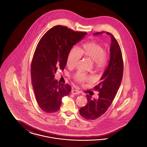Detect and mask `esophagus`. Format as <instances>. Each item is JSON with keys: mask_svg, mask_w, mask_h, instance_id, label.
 Here are the masks:
<instances>
[{"mask_svg": "<svg viewBox=\"0 0 147 147\" xmlns=\"http://www.w3.org/2000/svg\"><path fill=\"white\" fill-rule=\"evenodd\" d=\"M71 93L72 94H80V92L79 91H78V90H75V89H73V90H71Z\"/></svg>", "mask_w": 147, "mask_h": 147, "instance_id": "34e87169", "label": "esophagus"}]
</instances>
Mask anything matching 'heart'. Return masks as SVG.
I'll use <instances>...</instances> for the list:
<instances>
[{"instance_id":"obj_1","label":"heart","mask_w":147,"mask_h":147,"mask_svg":"<svg viewBox=\"0 0 147 147\" xmlns=\"http://www.w3.org/2000/svg\"><path fill=\"white\" fill-rule=\"evenodd\" d=\"M88 58L93 61L94 67L97 70H102L107 63V54L103 45L92 41L84 43L81 49L73 47L70 49L67 57V64L73 67L77 65L82 57ZM78 83L83 84L92 80V78L82 72H77L73 76Z\"/></svg>"}]
</instances>
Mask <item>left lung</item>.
Instances as JSON below:
<instances>
[{
    "label": "left lung",
    "mask_w": 147,
    "mask_h": 147,
    "mask_svg": "<svg viewBox=\"0 0 147 147\" xmlns=\"http://www.w3.org/2000/svg\"><path fill=\"white\" fill-rule=\"evenodd\" d=\"M103 31L95 33L100 35ZM111 36L110 59L109 65L100 79V82L94 89L98 91V99L91 100V96L86 95L88 104L79 110L80 115L86 119L94 120L102 116L107 110L119 90L123 73V62L121 49L119 42L112 34Z\"/></svg>",
    "instance_id": "1"
}]
</instances>
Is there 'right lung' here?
<instances>
[{
  "label": "right lung",
  "mask_w": 147,
  "mask_h": 147,
  "mask_svg": "<svg viewBox=\"0 0 147 147\" xmlns=\"http://www.w3.org/2000/svg\"><path fill=\"white\" fill-rule=\"evenodd\" d=\"M86 34L57 25L38 43L31 62V77L36 101L43 111H58L62 98L69 94L70 85L60 84L54 79L55 74L57 70H64L70 49Z\"/></svg>",
  "instance_id": "1"
}]
</instances>
